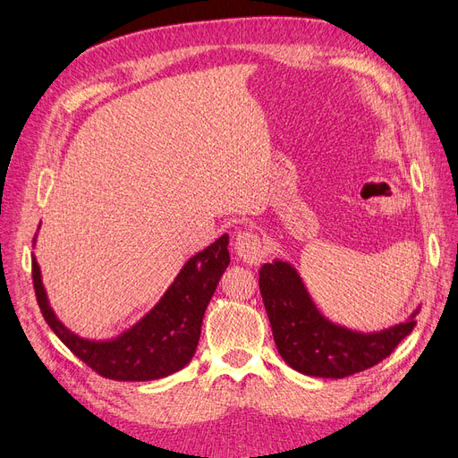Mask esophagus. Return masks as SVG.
<instances>
[{
	"label": "esophagus",
	"mask_w": 458,
	"mask_h": 458,
	"mask_svg": "<svg viewBox=\"0 0 458 458\" xmlns=\"http://www.w3.org/2000/svg\"><path fill=\"white\" fill-rule=\"evenodd\" d=\"M233 247H235V253H238V257L247 264H259L264 259V253H267V250H264L260 235L257 232H250V230H243L235 235Z\"/></svg>",
	"instance_id": "1"
}]
</instances>
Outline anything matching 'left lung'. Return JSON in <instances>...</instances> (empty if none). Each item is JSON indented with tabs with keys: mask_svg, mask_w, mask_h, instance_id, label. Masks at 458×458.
Instances as JSON below:
<instances>
[{
	"mask_svg": "<svg viewBox=\"0 0 458 458\" xmlns=\"http://www.w3.org/2000/svg\"><path fill=\"white\" fill-rule=\"evenodd\" d=\"M259 287L282 358L299 373L344 378L380 363L417 326L415 318L375 335L336 327L319 316L299 274L276 260L259 272Z\"/></svg>",
	"mask_w": 458,
	"mask_h": 458,
	"instance_id": "1",
	"label": "left lung"
}]
</instances>
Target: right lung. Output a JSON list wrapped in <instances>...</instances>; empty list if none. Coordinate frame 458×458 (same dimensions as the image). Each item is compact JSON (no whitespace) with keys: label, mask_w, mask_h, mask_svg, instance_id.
Here are the masks:
<instances>
[{"label":"right lung","mask_w":458,"mask_h":458,"mask_svg":"<svg viewBox=\"0 0 458 458\" xmlns=\"http://www.w3.org/2000/svg\"><path fill=\"white\" fill-rule=\"evenodd\" d=\"M228 262V235L225 233L184 264L174 284L148 316L108 343L85 341L55 318L41 285L36 259H32V279L43 318L73 356L100 377L139 382L176 373L194 356L205 308Z\"/></svg>","instance_id":"obj_1"}]
</instances>
